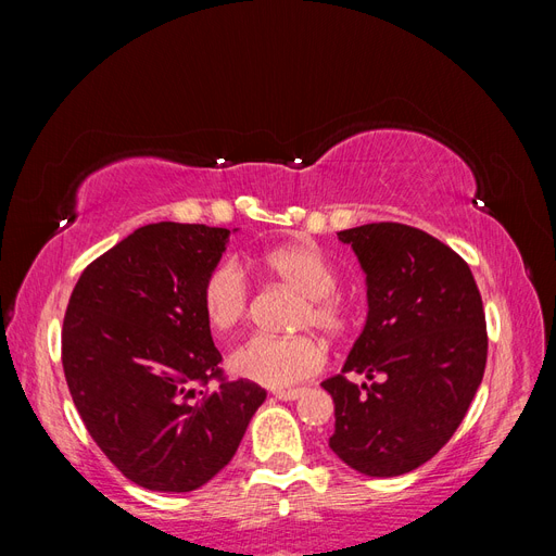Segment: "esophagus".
Wrapping results in <instances>:
<instances>
[{
	"mask_svg": "<svg viewBox=\"0 0 556 556\" xmlns=\"http://www.w3.org/2000/svg\"><path fill=\"white\" fill-rule=\"evenodd\" d=\"M278 401H296L299 396H304V390H278L274 392Z\"/></svg>",
	"mask_w": 556,
	"mask_h": 556,
	"instance_id": "esophagus-1",
	"label": "esophagus"
}]
</instances>
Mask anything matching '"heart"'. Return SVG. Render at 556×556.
Masks as SVG:
<instances>
[{
	"instance_id": "1",
	"label": "heart",
	"mask_w": 556,
	"mask_h": 556,
	"mask_svg": "<svg viewBox=\"0 0 556 556\" xmlns=\"http://www.w3.org/2000/svg\"><path fill=\"white\" fill-rule=\"evenodd\" d=\"M285 288L304 296L299 313L301 329H317L329 339H343L355 323L350 301L336 292L339 274L327 255L311 241H296L282 248L262 252L252 260ZM250 280L239 262L225 260L206 276L201 288V304L208 323L227 331L241 325L250 311ZM327 350L313 336L274 339V336H252L229 355L231 371L268 387V390H290L323 371Z\"/></svg>"
}]
</instances>
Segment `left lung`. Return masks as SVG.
Here are the masks:
<instances>
[{
	"instance_id": "obj_1",
	"label": "left lung",
	"mask_w": 556,
	"mask_h": 556,
	"mask_svg": "<svg viewBox=\"0 0 556 556\" xmlns=\"http://www.w3.org/2000/svg\"><path fill=\"white\" fill-rule=\"evenodd\" d=\"M366 274L368 315L333 399L329 447L371 478L429 462L457 431L482 382L486 323L468 264L431 233L399 223L339 231ZM345 372H364L355 386Z\"/></svg>"
}]
</instances>
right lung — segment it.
Masks as SVG:
<instances>
[{"instance_id":"add662e5","label":"right lung","mask_w":556,"mask_h":556,"mask_svg":"<svg viewBox=\"0 0 556 556\" xmlns=\"http://www.w3.org/2000/svg\"><path fill=\"white\" fill-rule=\"evenodd\" d=\"M229 233L139 227L80 274L64 313L62 366L76 410L111 464L146 490L206 484L266 399L260 384L223 376L201 304Z\"/></svg>"}]
</instances>
